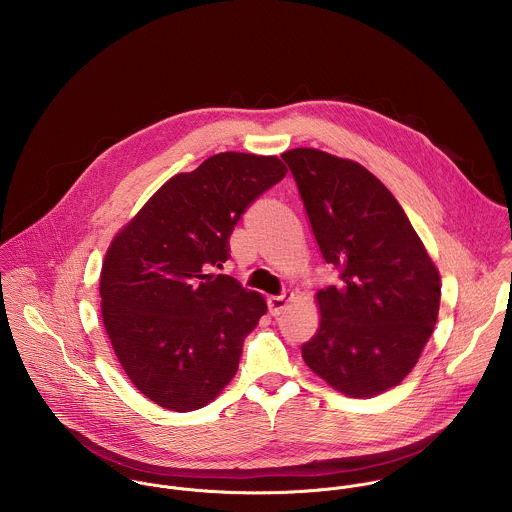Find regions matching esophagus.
Wrapping results in <instances>:
<instances>
[{
  "instance_id": "obj_1",
  "label": "esophagus",
  "mask_w": 512,
  "mask_h": 512,
  "mask_svg": "<svg viewBox=\"0 0 512 512\" xmlns=\"http://www.w3.org/2000/svg\"><path fill=\"white\" fill-rule=\"evenodd\" d=\"M293 293L286 292L284 295H274V297H268V309L272 315H280L286 305L292 301Z\"/></svg>"
}]
</instances>
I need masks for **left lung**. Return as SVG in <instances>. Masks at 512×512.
I'll return each mask as SVG.
<instances>
[{
	"label": "left lung",
	"instance_id": "left-lung-1",
	"mask_svg": "<svg viewBox=\"0 0 512 512\" xmlns=\"http://www.w3.org/2000/svg\"><path fill=\"white\" fill-rule=\"evenodd\" d=\"M313 236L339 284L319 290L317 333L301 357L351 398L398 386L438 321L441 280L394 195L366 167L315 147L282 153Z\"/></svg>",
	"mask_w": 512,
	"mask_h": 512
}]
</instances>
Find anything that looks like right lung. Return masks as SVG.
<instances>
[{
    "instance_id": "1",
    "label": "right lung",
    "mask_w": 512,
    "mask_h": 512,
    "mask_svg": "<svg viewBox=\"0 0 512 512\" xmlns=\"http://www.w3.org/2000/svg\"><path fill=\"white\" fill-rule=\"evenodd\" d=\"M286 173L276 155H211L163 183L112 238L100 272L102 323L124 372L157 406L199 410L234 378L266 301L211 270L228 260L248 205Z\"/></svg>"
}]
</instances>
